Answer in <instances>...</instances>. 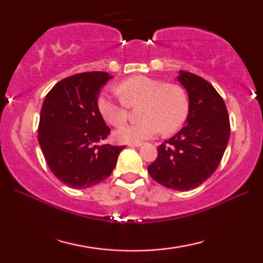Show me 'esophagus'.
<instances>
[{"label": "esophagus", "instance_id": "esophagus-1", "mask_svg": "<svg viewBox=\"0 0 263 263\" xmlns=\"http://www.w3.org/2000/svg\"><path fill=\"white\" fill-rule=\"evenodd\" d=\"M130 147H140L142 146V142H132V144H128Z\"/></svg>", "mask_w": 263, "mask_h": 263}]
</instances>
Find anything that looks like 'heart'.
<instances>
[{
	"label": "heart",
	"mask_w": 263,
	"mask_h": 263,
	"mask_svg": "<svg viewBox=\"0 0 263 263\" xmlns=\"http://www.w3.org/2000/svg\"><path fill=\"white\" fill-rule=\"evenodd\" d=\"M122 101L102 92L97 99V109L106 123L118 126L126 121V105L140 104L139 123L123 125L115 131L119 142H140L163 130L173 133L179 130L188 116L189 102L183 89L174 83H164L148 77H132L118 84Z\"/></svg>",
	"instance_id": "heart-1"
}]
</instances>
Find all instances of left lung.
Instances as JSON below:
<instances>
[{
    "instance_id": "obj_1",
    "label": "left lung",
    "mask_w": 263,
    "mask_h": 263,
    "mask_svg": "<svg viewBox=\"0 0 263 263\" xmlns=\"http://www.w3.org/2000/svg\"><path fill=\"white\" fill-rule=\"evenodd\" d=\"M189 99L184 126L158 147L147 171L167 188L186 191L201 185L219 166L230 139V118L221 96L198 75L180 70Z\"/></svg>"
}]
</instances>
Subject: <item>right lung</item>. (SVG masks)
<instances>
[{
	"mask_svg": "<svg viewBox=\"0 0 263 263\" xmlns=\"http://www.w3.org/2000/svg\"><path fill=\"white\" fill-rule=\"evenodd\" d=\"M105 72L75 74L58 82L42 106L38 141L51 172L62 183L86 189L112 173L124 146L97 145L110 133L97 109Z\"/></svg>",
	"mask_w": 263,
	"mask_h": 263,
	"instance_id": "right-lung-1",
	"label": "right lung"
}]
</instances>
